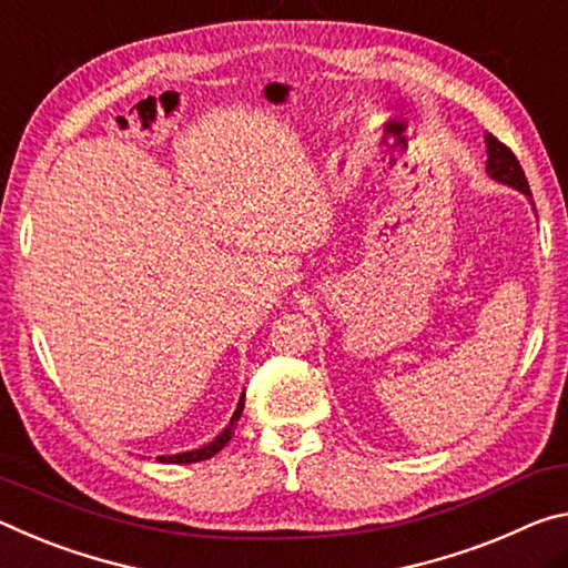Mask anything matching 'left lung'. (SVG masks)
Instances as JSON below:
<instances>
[{
	"label": "left lung",
	"mask_w": 568,
	"mask_h": 568,
	"mask_svg": "<svg viewBox=\"0 0 568 568\" xmlns=\"http://www.w3.org/2000/svg\"><path fill=\"white\" fill-rule=\"evenodd\" d=\"M486 153H488V161H486L488 179H494L496 183L510 185V189L524 193L526 199H531V189H528L526 173H524V169H520V163L516 161V155L510 153V148L500 143L498 138L486 133Z\"/></svg>",
	"instance_id": "left-lung-1"
}]
</instances>
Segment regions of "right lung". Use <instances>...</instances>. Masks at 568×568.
Returning a JSON list of instances; mask_svg holds the SVG:
<instances>
[{
    "mask_svg": "<svg viewBox=\"0 0 568 568\" xmlns=\"http://www.w3.org/2000/svg\"><path fill=\"white\" fill-rule=\"evenodd\" d=\"M241 413H244V393H241V399H239L234 415H231L229 425L223 427V430H221L211 443H206V445H203V448H196V450H185V453H175V455H161V458H158V460H161V463H175V466H183V463H199V460L213 458V455H216V453L223 448V445H226V443L231 440V435H234V430H236V423H239Z\"/></svg>",
    "mask_w": 568,
    "mask_h": 568,
    "instance_id": "1",
    "label": "right lung"
}]
</instances>
